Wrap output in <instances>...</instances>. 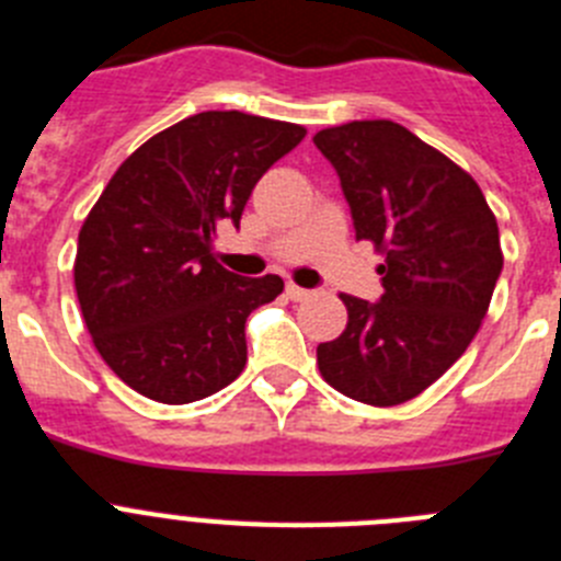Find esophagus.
Returning <instances> with one entry per match:
<instances>
[{
	"label": "esophagus",
	"instance_id": "obj_1",
	"mask_svg": "<svg viewBox=\"0 0 561 561\" xmlns=\"http://www.w3.org/2000/svg\"><path fill=\"white\" fill-rule=\"evenodd\" d=\"M309 295H311V291L304 289V286L286 284V297H289V300H306V297H309Z\"/></svg>",
	"mask_w": 561,
	"mask_h": 561
}]
</instances>
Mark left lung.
Instances as JSON below:
<instances>
[{"label": "left lung", "mask_w": 561, "mask_h": 561, "mask_svg": "<svg viewBox=\"0 0 561 561\" xmlns=\"http://www.w3.org/2000/svg\"><path fill=\"white\" fill-rule=\"evenodd\" d=\"M334 165L359 241L385 255L379 304L340 295L348 325L317 345L331 388L374 408L427 390L483 323L503 270L494 213L478 182L393 121L314 134Z\"/></svg>", "instance_id": "8db88e82"}]
</instances>
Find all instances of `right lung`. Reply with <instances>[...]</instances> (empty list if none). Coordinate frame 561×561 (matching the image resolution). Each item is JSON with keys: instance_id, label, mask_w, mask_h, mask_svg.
Instances as JSON below:
<instances>
[{"instance_id": "right-lung-1", "label": "right lung", "mask_w": 561, "mask_h": 561, "mask_svg": "<svg viewBox=\"0 0 561 561\" xmlns=\"http://www.w3.org/2000/svg\"><path fill=\"white\" fill-rule=\"evenodd\" d=\"M306 137L304 126L202 112L153 134L108 180L78 236L76 291L98 354L128 388L187 404L247 365V317L284 291L213 257L255 182Z\"/></svg>"}]
</instances>
